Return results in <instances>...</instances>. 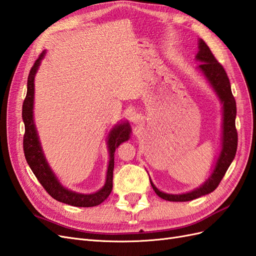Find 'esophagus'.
<instances>
[{"label": "esophagus", "instance_id": "esophagus-1", "mask_svg": "<svg viewBox=\"0 0 256 256\" xmlns=\"http://www.w3.org/2000/svg\"><path fill=\"white\" fill-rule=\"evenodd\" d=\"M131 122H132L134 125H138L142 122V118L140 114H134L132 115V118H131Z\"/></svg>", "mask_w": 256, "mask_h": 256}]
</instances>
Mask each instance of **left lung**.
<instances>
[{"label":"left lung","instance_id":"obj_1","mask_svg":"<svg viewBox=\"0 0 256 256\" xmlns=\"http://www.w3.org/2000/svg\"><path fill=\"white\" fill-rule=\"evenodd\" d=\"M196 60L200 63L198 66V70L205 76L208 84L210 85L222 104L221 150L214 162V168H212V174L198 188L193 189L190 192L171 194V193L160 191L150 177V184L156 194L170 202H188V200L212 192L219 186L223 176L226 175L232 161L235 158L237 150L238 138L235 126L236 102L232 94L228 76L203 40H198V52L196 53Z\"/></svg>","mask_w":256,"mask_h":256}]
</instances>
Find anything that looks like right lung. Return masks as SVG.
<instances>
[{
    "label": "right lung",
    "instance_id": "obj_1",
    "mask_svg": "<svg viewBox=\"0 0 256 256\" xmlns=\"http://www.w3.org/2000/svg\"><path fill=\"white\" fill-rule=\"evenodd\" d=\"M46 50L36 60L28 78V92L24 102L22 106V120L24 122L26 134L23 138V150L28 164L34 175L49 194L58 202L76 207H92L102 204L109 196L113 188V170L114 152L118 145L130 138L131 127L128 120H120L110 130L106 138L108 152H109V164H108L106 182L102 189L94 193H79L65 188L60 184L56 175L50 168L42 150V143L38 136L34 122V94H35V76L40 66Z\"/></svg>",
    "mask_w": 256,
    "mask_h": 256
}]
</instances>
